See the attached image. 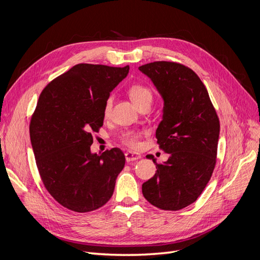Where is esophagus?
Returning a JSON list of instances; mask_svg holds the SVG:
<instances>
[{"mask_svg":"<svg viewBox=\"0 0 260 260\" xmlns=\"http://www.w3.org/2000/svg\"><path fill=\"white\" fill-rule=\"evenodd\" d=\"M125 155V160L128 162L133 161V160H138L141 158V155L138 153H132V152H127L124 154Z\"/></svg>","mask_w":260,"mask_h":260,"instance_id":"34e87169","label":"esophagus"}]
</instances>
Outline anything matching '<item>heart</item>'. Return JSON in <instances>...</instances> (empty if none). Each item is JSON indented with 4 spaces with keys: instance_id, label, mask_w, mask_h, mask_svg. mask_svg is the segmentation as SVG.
<instances>
[{
    "instance_id": "heart-1",
    "label": "heart",
    "mask_w": 260,
    "mask_h": 260,
    "mask_svg": "<svg viewBox=\"0 0 260 260\" xmlns=\"http://www.w3.org/2000/svg\"><path fill=\"white\" fill-rule=\"evenodd\" d=\"M129 95L131 100L133 101L138 107L143 104H151L153 101V93L149 90L147 86L142 84H135L132 85L129 89ZM113 107V98L109 96L104 106V115L109 116ZM139 138H140V132L136 131H128L124 132L121 136V142L130 148H137L139 146Z\"/></svg>"
}]
</instances>
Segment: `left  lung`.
<instances>
[{
    "mask_svg": "<svg viewBox=\"0 0 260 260\" xmlns=\"http://www.w3.org/2000/svg\"><path fill=\"white\" fill-rule=\"evenodd\" d=\"M164 101L157 143L169 154L156 165V174L142 184L144 198L157 208L179 210L191 205L214 171L220 132L207 89L192 69L172 61L140 66Z\"/></svg>",
    "mask_w": 260,
    "mask_h": 260,
    "instance_id": "8db88e82",
    "label": "left lung"
}]
</instances>
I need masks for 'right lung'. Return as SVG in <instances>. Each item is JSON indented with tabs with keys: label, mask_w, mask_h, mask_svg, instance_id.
I'll use <instances>...</instances> for the list:
<instances>
[{
	"label": "right lung",
	"mask_w": 260,
	"mask_h": 260,
	"mask_svg": "<svg viewBox=\"0 0 260 260\" xmlns=\"http://www.w3.org/2000/svg\"><path fill=\"white\" fill-rule=\"evenodd\" d=\"M128 73L129 66L78 64L39 98L30 122L37 167L46 190L70 210H95L114 193L124 155L117 147L92 153V132L103 125L105 102Z\"/></svg>",
	"instance_id": "obj_1"
}]
</instances>
